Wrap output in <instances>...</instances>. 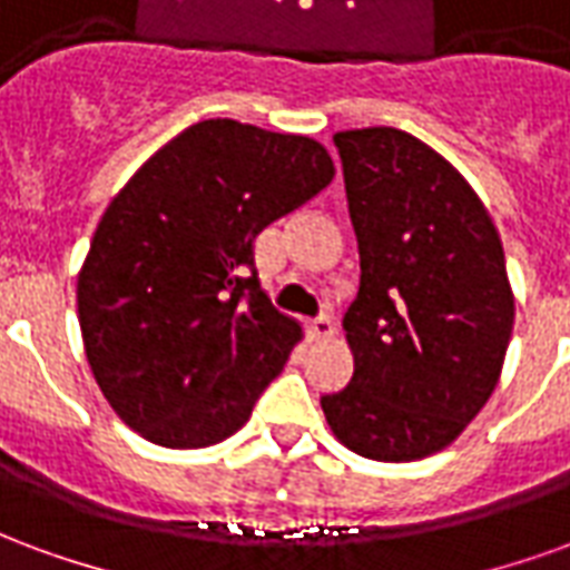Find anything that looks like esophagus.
I'll use <instances>...</instances> for the list:
<instances>
[{"label": "esophagus", "instance_id": "esophagus-1", "mask_svg": "<svg viewBox=\"0 0 570 570\" xmlns=\"http://www.w3.org/2000/svg\"><path fill=\"white\" fill-rule=\"evenodd\" d=\"M308 333L311 338H330V335L335 333V321L330 311H323V314H317L314 321L308 323Z\"/></svg>", "mask_w": 570, "mask_h": 570}]
</instances>
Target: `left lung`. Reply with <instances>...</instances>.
I'll list each match as a JSON object with an SVG mask.
<instances>
[{
  "label": "left lung",
  "mask_w": 570,
  "mask_h": 570,
  "mask_svg": "<svg viewBox=\"0 0 570 570\" xmlns=\"http://www.w3.org/2000/svg\"><path fill=\"white\" fill-rule=\"evenodd\" d=\"M333 142L360 289L345 314L354 375L321 396L323 415L351 452L419 461L476 419L501 379L515 314L501 237L464 176L406 130Z\"/></svg>",
  "instance_id": "obj_1"
}]
</instances>
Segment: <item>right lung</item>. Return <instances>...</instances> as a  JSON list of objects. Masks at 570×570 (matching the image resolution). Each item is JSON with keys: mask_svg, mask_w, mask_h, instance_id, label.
<instances>
[{"mask_svg": "<svg viewBox=\"0 0 570 570\" xmlns=\"http://www.w3.org/2000/svg\"><path fill=\"white\" fill-rule=\"evenodd\" d=\"M333 176L317 140L232 118L191 125L130 176L79 274L85 354L128 428L167 449L244 428L302 335L262 293L253 240Z\"/></svg>", "mask_w": 570, "mask_h": 570, "instance_id": "right-lung-1", "label": "right lung"}]
</instances>
